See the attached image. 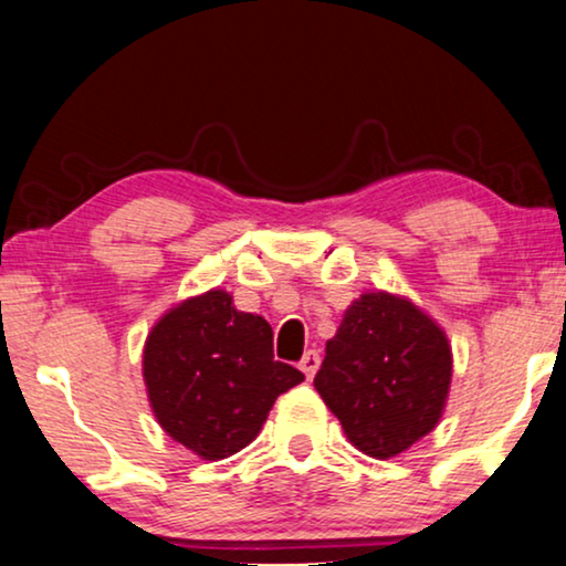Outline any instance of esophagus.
I'll return each mask as SVG.
<instances>
[{
	"label": "esophagus",
	"instance_id": "34e87169",
	"mask_svg": "<svg viewBox=\"0 0 566 566\" xmlns=\"http://www.w3.org/2000/svg\"><path fill=\"white\" fill-rule=\"evenodd\" d=\"M317 366H321V354H317V352H307L305 356H302L300 369H302V374H305L307 379H313V377H315Z\"/></svg>",
	"mask_w": 566,
	"mask_h": 566
}]
</instances>
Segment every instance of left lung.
I'll return each mask as SVG.
<instances>
[{
    "mask_svg": "<svg viewBox=\"0 0 566 566\" xmlns=\"http://www.w3.org/2000/svg\"><path fill=\"white\" fill-rule=\"evenodd\" d=\"M453 371L431 315L392 292H364L325 344L315 389L366 457L392 459L439 426Z\"/></svg>",
    "mask_w": 566,
    "mask_h": 566,
    "instance_id": "left-lung-1",
    "label": "left lung"
}]
</instances>
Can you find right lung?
I'll return each instance as SVG.
<instances>
[{
  "mask_svg": "<svg viewBox=\"0 0 566 566\" xmlns=\"http://www.w3.org/2000/svg\"><path fill=\"white\" fill-rule=\"evenodd\" d=\"M305 379L274 361L261 315L210 290L158 317L143 346V381L158 426L205 461L228 459L256 439L276 397Z\"/></svg>",
  "mask_w": 566,
  "mask_h": 566,
  "instance_id": "right-lung-1",
  "label": "right lung"
}]
</instances>
